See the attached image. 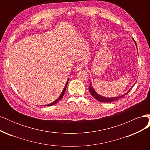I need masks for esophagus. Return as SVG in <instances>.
<instances>
[{
    "instance_id": "1",
    "label": "esophagus",
    "mask_w": 150,
    "mask_h": 150,
    "mask_svg": "<svg viewBox=\"0 0 150 150\" xmlns=\"http://www.w3.org/2000/svg\"><path fill=\"white\" fill-rule=\"evenodd\" d=\"M84 67V66H83V64H78L76 66V69L77 70V71H80V70H81L83 69V68Z\"/></svg>"
}]
</instances>
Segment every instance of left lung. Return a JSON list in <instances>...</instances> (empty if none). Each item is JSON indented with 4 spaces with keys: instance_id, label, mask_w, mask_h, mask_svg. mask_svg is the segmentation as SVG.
<instances>
[{
    "instance_id": "8db88e82",
    "label": "left lung",
    "mask_w": 150,
    "mask_h": 150,
    "mask_svg": "<svg viewBox=\"0 0 150 150\" xmlns=\"http://www.w3.org/2000/svg\"><path fill=\"white\" fill-rule=\"evenodd\" d=\"M133 40H134V39H133ZM134 42H135L136 46H137V43H136L135 41H134ZM131 89L128 91L125 94H124V95H121V96H118V97L110 98L101 96H100V95H99V94H98V93H96V91H95L94 90V89L93 88L92 86H91V84H90V86H89V91L90 93L91 94L92 96H93L95 99H97L98 101H100V102H103V103H111V102H112V101H116V100H117V99H120V98L123 97L124 96H125V95H126L127 94H128V93L130 91V90L131 89Z\"/></svg>"
}]
</instances>
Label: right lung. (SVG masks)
<instances>
[{"instance_id":"obj_1","label":"right lung","mask_w":150,"mask_h":150,"mask_svg":"<svg viewBox=\"0 0 150 150\" xmlns=\"http://www.w3.org/2000/svg\"><path fill=\"white\" fill-rule=\"evenodd\" d=\"M68 80L67 79V83H66V85H65V86H64V89H63V91H62V92L61 93V95L59 96V97L56 101H54V102H52V103H51V104H47V106H52V105H54V104H55L56 103H57V102H59V100H61V99H62V98L63 97V96H64V93H65V91H66V88H67V83H68Z\"/></svg>"}]
</instances>
